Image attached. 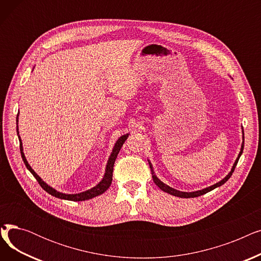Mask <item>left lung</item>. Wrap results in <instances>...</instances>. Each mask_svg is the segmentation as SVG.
Returning <instances> with one entry per match:
<instances>
[{
    "mask_svg": "<svg viewBox=\"0 0 261 261\" xmlns=\"http://www.w3.org/2000/svg\"><path fill=\"white\" fill-rule=\"evenodd\" d=\"M243 147H244V133H243V128H242V145H241L240 152H239L238 158L236 159V161H235V163H234V165H232L230 171L228 172V174L224 177V179H222L220 182H218V183H216V184H214V185H212V186H210V187H206V188L201 189V190L191 191V193H186V191L176 190V189H174V188H172V187L166 185L165 183H163V182L159 179V177L155 175V173H154V171H153L152 164L149 162V160H148V162H149L150 168H151V174H152L153 182H154V183L158 185V187H160L163 191H165V193L170 194V195H172V196H174V197H180V198H196V197H199V196H202V195H204V194L208 193V191H211V190H213V189H215V188H217V187H219V186L223 185V184L229 179V177H230L231 174H232V172H234V170H235V168H236V165H237V163H238V161H239V158L241 156V154H242V152H243Z\"/></svg>",
    "mask_w": 261,
    "mask_h": 261,
    "instance_id": "8db88e82",
    "label": "left lung"
}]
</instances>
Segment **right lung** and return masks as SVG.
Returning a JSON list of instances; mask_svg holds the SVG:
<instances>
[{
	"instance_id": "1",
	"label": "right lung",
	"mask_w": 261,
	"mask_h": 261,
	"mask_svg": "<svg viewBox=\"0 0 261 261\" xmlns=\"http://www.w3.org/2000/svg\"><path fill=\"white\" fill-rule=\"evenodd\" d=\"M19 119V113L17 115V133H18V138H19V141H20V151H21V156L23 159V162L25 164L26 168L29 169L32 174L36 177V180L38 181V183L40 184V186L42 187L46 193H48L49 195L56 197V198H59V199H63V200H68V201H86V200H89V199H92V198H95L97 197L101 194H103L105 191L110 187V185H111L112 183V175H113V167H114V163H115V160L117 158V154L119 152V150L121 148V146L123 145V143H125V141L127 140V138L129 136V133L125 134V135H121L120 138L116 141L114 147H113V150L111 154H110L109 156V160H108V163L106 165V170H105V174H103V177L102 180L96 185L94 187H92L91 189H88L86 191H82V193H79V194H63V193H60V191L56 190L55 188H53L51 186H49L48 184H46L41 177L34 171V169L31 167V165L29 164V162H27L25 155H24V152H23V146H22V141H21V138L19 135V127H18V120Z\"/></svg>"
}]
</instances>
